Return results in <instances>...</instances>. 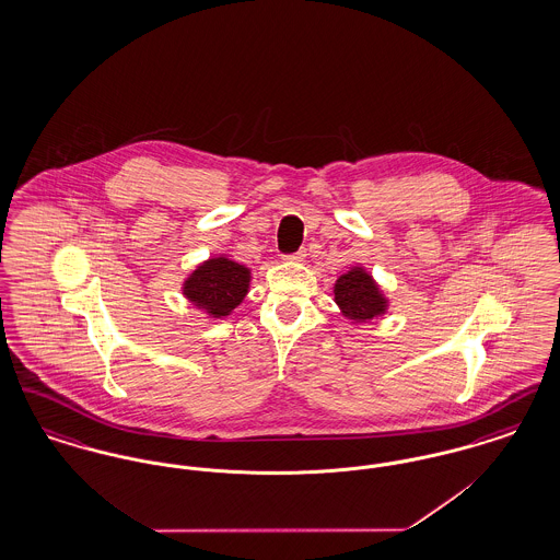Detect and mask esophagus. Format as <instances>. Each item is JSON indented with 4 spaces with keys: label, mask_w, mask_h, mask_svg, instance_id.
Segmentation results:
<instances>
[{
    "label": "esophagus",
    "mask_w": 560,
    "mask_h": 560,
    "mask_svg": "<svg viewBox=\"0 0 560 560\" xmlns=\"http://www.w3.org/2000/svg\"><path fill=\"white\" fill-rule=\"evenodd\" d=\"M304 258H306V252H304V249H300V252H295V254L285 256V260H288V262H304Z\"/></svg>",
    "instance_id": "34e87169"
}]
</instances>
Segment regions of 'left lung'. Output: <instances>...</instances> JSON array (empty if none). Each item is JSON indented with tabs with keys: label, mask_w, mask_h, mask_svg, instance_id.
Returning a JSON list of instances; mask_svg holds the SVG:
<instances>
[{
	"label": "left lung",
	"mask_w": 560,
	"mask_h": 560,
	"mask_svg": "<svg viewBox=\"0 0 560 560\" xmlns=\"http://www.w3.org/2000/svg\"><path fill=\"white\" fill-rule=\"evenodd\" d=\"M334 300L352 323H370L388 311V298L368 268L352 267L334 283Z\"/></svg>",
	"instance_id": "1"
}]
</instances>
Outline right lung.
Listing matches in <instances>:
<instances>
[{"label": "right lung", "instance_id": "add662e5", "mask_svg": "<svg viewBox=\"0 0 560 560\" xmlns=\"http://www.w3.org/2000/svg\"><path fill=\"white\" fill-rule=\"evenodd\" d=\"M252 270L229 256H213L195 268L185 283L183 295L210 319L229 317L249 292Z\"/></svg>", "mask_w": 560, "mask_h": 560}]
</instances>
